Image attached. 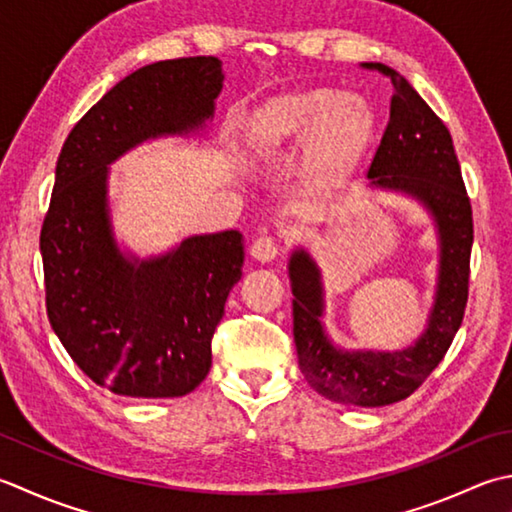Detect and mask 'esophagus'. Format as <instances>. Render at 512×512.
I'll return each mask as SVG.
<instances>
[{"mask_svg":"<svg viewBox=\"0 0 512 512\" xmlns=\"http://www.w3.org/2000/svg\"><path fill=\"white\" fill-rule=\"evenodd\" d=\"M250 255H253L257 262L268 264L279 257V244L273 237H259L255 239L253 246H250Z\"/></svg>","mask_w":512,"mask_h":512,"instance_id":"1","label":"esophagus"}]
</instances>
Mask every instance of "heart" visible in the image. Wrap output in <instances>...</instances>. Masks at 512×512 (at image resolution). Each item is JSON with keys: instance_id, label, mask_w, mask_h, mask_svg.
Wrapping results in <instances>:
<instances>
[{"instance_id": "heart-1", "label": "heart", "mask_w": 512, "mask_h": 512, "mask_svg": "<svg viewBox=\"0 0 512 512\" xmlns=\"http://www.w3.org/2000/svg\"><path fill=\"white\" fill-rule=\"evenodd\" d=\"M259 155L306 146L310 184L328 188L346 182L373 146L375 115L362 97L306 88L270 99L250 119Z\"/></svg>"}]
</instances>
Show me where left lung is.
<instances>
[{
  "instance_id": "1",
  "label": "left lung",
  "mask_w": 512,
  "mask_h": 512,
  "mask_svg": "<svg viewBox=\"0 0 512 512\" xmlns=\"http://www.w3.org/2000/svg\"><path fill=\"white\" fill-rule=\"evenodd\" d=\"M390 77V122L368 168L370 186L417 199L435 219L439 270L435 302L424 333L395 353L342 350L322 324L324 288L315 259L304 248L290 255L293 335L299 368L319 395L339 404L388 406L402 402L442 362L462 326L468 302L473 208L459 168L453 137L408 79L384 64H364Z\"/></svg>"
}]
</instances>
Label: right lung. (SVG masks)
Masks as SVG:
<instances>
[{
  "label": "right lung",
  "mask_w": 512,
  "mask_h": 512,
  "mask_svg": "<svg viewBox=\"0 0 512 512\" xmlns=\"http://www.w3.org/2000/svg\"><path fill=\"white\" fill-rule=\"evenodd\" d=\"M222 86L217 57L148 64L110 88L59 153L39 235L46 313L73 362L115 395L182 397L202 384L226 297L242 279L239 230L139 259L119 250L108 213V166L146 139L204 128Z\"/></svg>",
  "instance_id": "1"
}]
</instances>
